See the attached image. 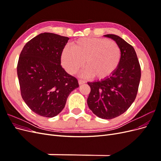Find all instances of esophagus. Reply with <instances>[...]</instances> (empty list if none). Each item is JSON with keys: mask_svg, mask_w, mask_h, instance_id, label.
<instances>
[{"mask_svg": "<svg viewBox=\"0 0 161 161\" xmlns=\"http://www.w3.org/2000/svg\"><path fill=\"white\" fill-rule=\"evenodd\" d=\"M84 83H85V80H82V79H79V85H82V84H84Z\"/></svg>", "mask_w": 161, "mask_h": 161, "instance_id": "1", "label": "esophagus"}]
</instances>
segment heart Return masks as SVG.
<instances>
[{
	"mask_svg": "<svg viewBox=\"0 0 161 161\" xmlns=\"http://www.w3.org/2000/svg\"><path fill=\"white\" fill-rule=\"evenodd\" d=\"M121 58L118 43L105 38L85 37L72 43V47L62 51V64L70 74H75L85 64L87 69L83 75H92L97 79H104L118 69Z\"/></svg>",
	"mask_w": 161,
	"mask_h": 161,
	"instance_id": "1",
	"label": "heart"
}]
</instances>
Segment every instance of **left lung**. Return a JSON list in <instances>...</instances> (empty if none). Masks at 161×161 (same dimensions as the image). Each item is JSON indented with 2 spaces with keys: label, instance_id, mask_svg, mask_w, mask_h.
<instances>
[{
  "label": "left lung",
  "instance_id": "8db88e82",
  "mask_svg": "<svg viewBox=\"0 0 161 161\" xmlns=\"http://www.w3.org/2000/svg\"><path fill=\"white\" fill-rule=\"evenodd\" d=\"M118 43L121 58L117 70L103 80L89 82V109L102 119H111L123 114L134 101L138 90L141 69L134 48L120 37L108 34Z\"/></svg>",
  "mask_w": 161,
  "mask_h": 161
}]
</instances>
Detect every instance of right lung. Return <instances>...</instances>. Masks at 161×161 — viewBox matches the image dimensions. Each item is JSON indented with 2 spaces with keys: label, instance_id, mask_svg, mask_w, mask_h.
<instances>
[{
  "label": "right lung",
  "instance_id": "obj_1",
  "mask_svg": "<svg viewBox=\"0 0 161 161\" xmlns=\"http://www.w3.org/2000/svg\"><path fill=\"white\" fill-rule=\"evenodd\" d=\"M68 37L43 33L29 41L20 53L17 76L21 95L34 113L52 118L64 108L78 80L61 66Z\"/></svg>",
  "mask_w": 161,
  "mask_h": 161
}]
</instances>
